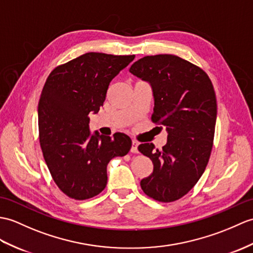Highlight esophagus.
Here are the masks:
<instances>
[{
	"label": "esophagus",
	"mask_w": 253,
	"mask_h": 253,
	"mask_svg": "<svg viewBox=\"0 0 253 253\" xmlns=\"http://www.w3.org/2000/svg\"><path fill=\"white\" fill-rule=\"evenodd\" d=\"M138 145H139V143L137 142V141H134V140H132V142H131V149H130V151L132 152V153H138Z\"/></svg>",
	"instance_id": "34e87169"
}]
</instances>
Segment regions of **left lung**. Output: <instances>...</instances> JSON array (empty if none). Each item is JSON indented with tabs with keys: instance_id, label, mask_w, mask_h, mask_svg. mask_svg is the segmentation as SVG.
<instances>
[{
	"instance_id": "8db88e82",
	"label": "left lung",
	"mask_w": 253,
	"mask_h": 253,
	"mask_svg": "<svg viewBox=\"0 0 253 253\" xmlns=\"http://www.w3.org/2000/svg\"><path fill=\"white\" fill-rule=\"evenodd\" d=\"M129 71L151 84L152 122L168 131L162 150L153 143L138 146L153 163L141 189L157 202L178 201L197 183L209 162L216 120L213 85L202 68L174 55L143 57Z\"/></svg>"
}]
</instances>
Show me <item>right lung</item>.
Here are the masks:
<instances>
[{"instance_id":"right-lung-1","label":"right lung","mask_w":253,"mask_h":253,"mask_svg":"<svg viewBox=\"0 0 253 253\" xmlns=\"http://www.w3.org/2000/svg\"><path fill=\"white\" fill-rule=\"evenodd\" d=\"M134 59L87 52L56 67L39 100V137L49 172L59 190L84 201L101 193L108 182L107 166L131 148L127 134L90 136L89 113H98L110 82Z\"/></svg>"}]
</instances>
